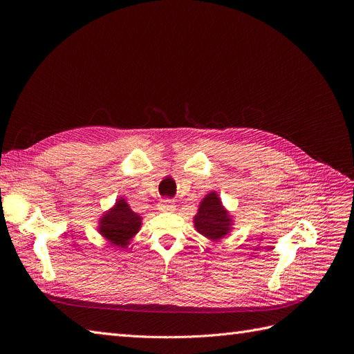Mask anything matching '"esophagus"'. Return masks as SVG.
<instances>
[{
    "mask_svg": "<svg viewBox=\"0 0 354 354\" xmlns=\"http://www.w3.org/2000/svg\"><path fill=\"white\" fill-rule=\"evenodd\" d=\"M174 208H176V205H174V202L171 201V199H164V201H160V202L158 203V209L162 211V212L174 211Z\"/></svg>",
    "mask_w": 354,
    "mask_h": 354,
    "instance_id": "1",
    "label": "esophagus"
}]
</instances>
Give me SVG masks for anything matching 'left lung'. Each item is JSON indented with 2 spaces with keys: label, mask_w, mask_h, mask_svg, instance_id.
Listing matches in <instances>:
<instances>
[{
  "label": "left lung",
  "mask_w": 354,
  "mask_h": 354,
  "mask_svg": "<svg viewBox=\"0 0 354 354\" xmlns=\"http://www.w3.org/2000/svg\"><path fill=\"white\" fill-rule=\"evenodd\" d=\"M195 229L207 239L217 242L232 230V217L216 192H211L199 203L198 214L194 218Z\"/></svg>",
  "instance_id": "1"
}]
</instances>
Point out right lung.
Here are the masks:
<instances>
[{"label":"right lung","mask_w":354,"mask_h":354,"mask_svg":"<svg viewBox=\"0 0 354 354\" xmlns=\"http://www.w3.org/2000/svg\"><path fill=\"white\" fill-rule=\"evenodd\" d=\"M142 226V217L136 214L125 199H118L115 207L111 208L99 221V233L116 246L130 245Z\"/></svg>","instance_id":"add662e5"}]
</instances>
